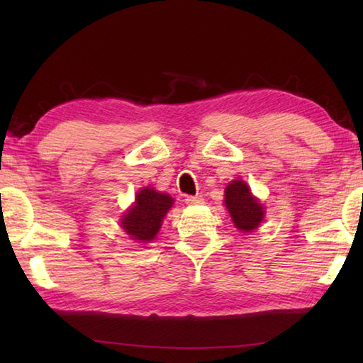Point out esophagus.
<instances>
[{
  "label": "esophagus",
  "instance_id": "esophagus-1",
  "mask_svg": "<svg viewBox=\"0 0 363 363\" xmlns=\"http://www.w3.org/2000/svg\"><path fill=\"white\" fill-rule=\"evenodd\" d=\"M186 203L187 205H201L203 203V199H201V196H186Z\"/></svg>",
  "mask_w": 363,
  "mask_h": 363
}]
</instances>
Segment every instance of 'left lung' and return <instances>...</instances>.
Wrapping results in <instances>:
<instances>
[{
  "label": "left lung",
  "mask_w": 363,
  "mask_h": 363,
  "mask_svg": "<svg viewBox=\"0 0 363 363\" xmlns=\"http://www.w3.org/2000/svg\"><path fill=\"white\" fill-rule=\"evenodd\" d=\"M224 203L229 211L233 225L240 232H251L259 227L264 219V206L251 194L248 184L237 179L224 190Z\"/></svg>",
  "instance_id": "obj_1"
}]
</instances>
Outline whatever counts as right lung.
Instances as JSON below:
<instances>
[{
	"mask_svg": "<svg viewBox=\"0 0 363 363\" xmlns=\"http://www.w3.org/2000/svg\"><path fill=\"white\" fill-rule=\"evenodd\" d=\"M173 199L168 194H162L152 187H144L136 195L134 205L121 216V227L131 240L149 243L157 237L162 227L163 218L173 206Z\"/></svg>",
	"mask_w": 363,
	"mask_h": 363,
	"instance_id": "1",
	"label": "right lung"
}]
</instances>
